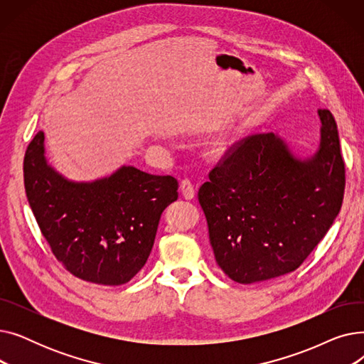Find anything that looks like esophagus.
<instances>
[{
    "label": "esophagus",
    "mask_w": 364,
    "mask_h": 364,
    "mask_svg": "<svg viewBox=\"0 0 364 364\" xmlns=\"http://www.w3.org/2000/svg\"><path fill=\"white\" fill-rule=\"evenodd\" d=\"M180 190H181V195H183L186 199H193L195 195H196L195 184H193V181L190 180V178H184V180L181 181Z\"/></svg>",
    "instance_id": "34e87169"
}]
</instances>
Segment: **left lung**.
Masks as SVG:
<instances>
[{
	"mask_svg": "<svg viewBox=\"0 0 364 364\" xmlns=\"http://www.w3.org/2000/svg\"><path fill=\"white\" fill-rule=\"evenodd\" d=\"M316 155L301 161L273 132L252 134L224 153L199 188L220 269L251 284L295 272L333 224L346 164L332 113L320 109Z\"/></svg>",
	"mask_w": 364,
	"mask_h": 364,
	"instance_id": "obj_1",
	"label": "left lung"
}]
</instances>
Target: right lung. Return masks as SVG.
<instances>
[{"mask_svg": "<svg viewBox=\"0 0 364 364\" xmlns=\"http://www.w3.org/2000/svg\"><path fill=\"white\" fill-rule=\"evenodd\" d=\"M25 190L53 255L75 277L118 286L146 264L164 209L177 200L178 181L122 166L110 177L73 183L44 156V132L23 159Z\"/></svg>", "mask_w": 364, "mask_h": 364, "instance_id": "1", "label": "right lung"}]
</instances>
